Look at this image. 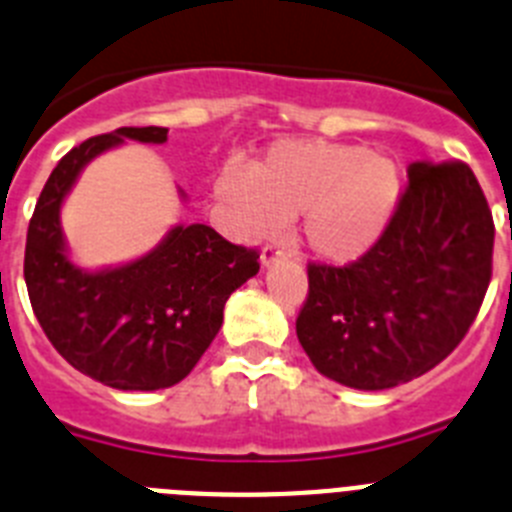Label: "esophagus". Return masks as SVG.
<instances>
[{"instance_id": "esophagus-1", "label": "esophagus", "mask_w": 512, "mask_h": 512, "mask_svg": "<svg viewBox=\"0 0 512 512\" xmlns=\"http://www.w3.org/2000/svg\"><path fill=\"white\" fill-rule=\"evenodd\" d=\"M279 259H284V248L277 246V243H266L264 251H261V264L271 266L277 264Z\"/></svg>"}]
</instances>
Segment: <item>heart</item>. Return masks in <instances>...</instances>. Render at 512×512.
<instances>
[{"label": "heart", "instance_id": "obj_1", "mask_svg": "<svg viewBox=\"0 0 512 512\" xmlns=\"http://www.w3.org/2000/svg\"><path fill=\"white\" fill-rule=\"evenodd\" d=\"M400 189L395 161L323 140H284L253 171L225 166L215 182L217 200L241 233L264 238L305 215V243L336 264L359 259L382 238Z\"/></svg>", "mask_w": 512, "mask_h": 512}]
</instances>
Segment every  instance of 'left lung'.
Returning a JSON list of instances; mask_svg holds the SVG:
<instances>
[{
  "label": "left lung",
  "instance_id": "1",
  "mask_svg": "<svg viewBox=\"0 0 512 512\" xmlns=\"http://www.w3.org/2000/svg\"><path fill=\"white\" fill-rule=\"evenodd\" d=\"M495 223L464 161L410 164L382 238L351 264H307L297 338L354 390L431 372L467 336L492 279Z\"/></svg>",
  "mask_w": 512,
  "mask_h": 512
}]
</instances>
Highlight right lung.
<instances>
[{"mask_svg":"<svg viewBox=\"0 0 512 512\" xmlns=\"http://www.w3.org/2000/svg\"><path fill=\"white\" fill-rule=\"evenodd\" d=\"M169 128L94 135L58 161L38 197L25 243V284L40 328L81 374L115 390L182 382L223 325L235 289L259 271V251L210 225H176L133 264L81 271L63 251L58 212L84 166L122 140L164 143Z\"/></svg>","mask_w":512,"mask_h":512,"instance_id":"1","label":"right lung"}]
</instances>
